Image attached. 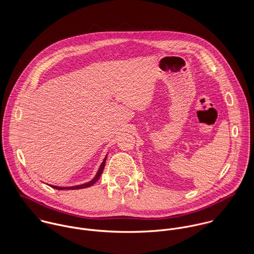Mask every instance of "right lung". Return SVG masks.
<instances>
[{
    "label": "right lung",
    "mask_w": 254,
    "mask_h": 254,
    "mask_svg": "<svg viewBox=\"0 0 254 254\" xmlns=\"http://www.w3.org/2000/svg\"><path fill=\"white\" fill-rule=\"evenodd\" d=\"M106 160H107V157H106V158H105V160L103 161V163H102V165H101V167H100V169H99V171H98V173H97L96 177H95L92 181L88 182V183H86V184L79 185V186H74V187H56V186H51V187H52V188H54V189H57V190H78V189L88 188V187H90V186L94 185L96 182L99 180V178L101 177V175H102V173H103V171H104L105 165H106Z\"/></svg>",
    "instance_id": "right-lung-1"
}]
</instances>
